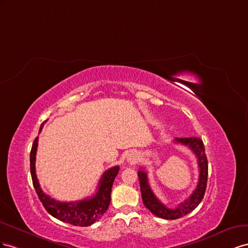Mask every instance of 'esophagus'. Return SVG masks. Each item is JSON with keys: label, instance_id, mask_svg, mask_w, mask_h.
<instances>
[{"label": "esophagus", "instance_id": "obj_1", "mask_svg": "<svg viewBox=\"0 0 248 248\" xmlns=\"http://www.w3.org/2000/svg\"><path fill=\"white\" fill-rule=\"evenodd\" d=\"M128 160H129L130 162H134V161L136 160V155H135V154H130L129 157H128Z\"/></svg>", "mask_w": 248, "mask_h": 248}]
</instances>
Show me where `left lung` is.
Masks as SVG:
<instances>
[{
    "instance_id": "obj_1",
    "label": "left lung",
    "mask_w": 248,
    "mask_h": 248,
    "mask_svg": "<svg viewBox=\"0 0 248 248\" xmlns=\"http://www.w3.org/2000/svg\"><path fill=\"white\" fill-rule=\"evenodd\" d=\"M174 142L186 145L193 152L195 157L197 158V164H199L200 168V178L199 182H197L196 188L193 190V192L191 193L187 200L179 204L178 208H167L163 202H160L157 199V196L154 194L150 184H148L147 173L143 169H139L138 171L141 195H142L144 206L154 215L163 219H168V220H173V219H178L185 216L199 206L203 199L204 192H206L208 181V160L206 153H204V145L202 140L197 137L174 138Z\"/></svg>"
}]
</instances>
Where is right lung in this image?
<instances>
[{
    "mask_svg": "<svg viewBox=\"0 0 248 248\" xmlns=\"http://www.w3.org/2000/svg\"><path fill=\"white\" fill-rule=\"evenodd\" d=\"M46 123V122H45ZM44 123V124H45ZM41 124L39 133L44 126ZM38 145V137L35 138L30 154V169L33 186L39 197L42 206L47 211L48 214L59 220L78 226H88L97 221L106 213L111 202V190L113 182L119 171V166H113L106 170L98 183L96 193L89 197L78 202H58L51 196L46 195L40 188L37 180L36 170H35V160H36V151Z\"/></svg>",
    "mask_w": 248,
    "mask_h": 248,
    "instance_id": "1",
    "label": "right lung"
}]
</instances>
